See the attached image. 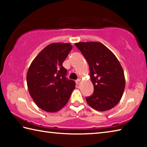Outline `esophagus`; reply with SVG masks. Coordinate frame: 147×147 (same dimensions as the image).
Segmentation results:
<instances>
[{
  "mask_svg": "<svg viewBox=\"0 0 147 147\" xmlns=\"http://www.w3.org/2000/svg\"><path fill=\"white\" fill-rule=\"evenodd\" d=\"M75 82L76 84V85H79L80 84V80H76L75 81Z\"/></svg>",
  "mask_w": 147,
  "mask_h": 147,
  "instance_id": "34e87169",
  "label": "esophagus"
}]
</instances>
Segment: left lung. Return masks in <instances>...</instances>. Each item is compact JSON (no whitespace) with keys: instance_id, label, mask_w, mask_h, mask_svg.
<instances>
[{"instance_id":"obj_1","label":"left lung","mask_w":147,"mask_h":147,"mask_svg":"<svg viewBox=\"0 0 147 147\" xmlns=\"http://www.w3.org/2000/svg\"><path fill=\"white\" fill-rule=\"evenodd\" d=\"M75 45L88 61L94 86L93 94L86 98L87 103L99 111L113 108L121 100L125 88V78L120 62L100 42H78Z\"/></svg>"}]
</instances>
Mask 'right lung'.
Segmentation results:
<instances>
[{
	"mask_svg": "<svg viewBox=\"0 0 147 147\" xmlns=\"http://www.w3.org/2000/svg\"><path fill=\"white\" fill-rule=\"evenodd\" d=\"M73 48L70 43L49 44L39 53L27 72V86L34 102L47 112H56L67 103L75 82L67 79L63 62Z\"/></svg>",
	"mask_w": 147,
	"mask_h": 147,
	"instance_id": "1",
	"label": "right lung"
}]
</instances>
